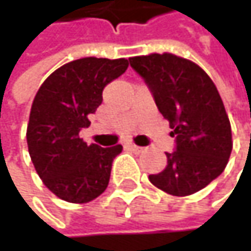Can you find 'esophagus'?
<instances>
[{"label":"esophagus","instance_id":"34e87169","mask_svg":"<svg viewBox=\"0 0 251 251\" xmlns=\"http://www.w3.org/2000/svg\"><path fill=\"white\" fill-rule=\"evenodd\" d=\"M126 147H127L129 150L135 151V152H141V151H142V147H138V145H135V144H132V142H127Z\"/></svg>","mask_w":251,"mask_h":251}]
</instances>
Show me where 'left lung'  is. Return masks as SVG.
<instances>
[{
  "label": "left lung",
  "mask_w": 251,
  "mask_h": 251,
  "mask_svg": "<svg viewBox=\"0 0 251 251\" xmlns=\"http://www.w3.org/2000/svg\"><path fill=\"white\" fill-rule=\"evenodd\" d=\"M129 64L144 78L176 138V151L166 152V169L150 175V181L173 196L199 192L224 172L232 150L215 84L199 65L173 53L133 56Z\"/></svg>",
  "instance_id": "left-lung-1"
}]
</instances>
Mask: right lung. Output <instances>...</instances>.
Here are the masks:
<instances>
[{"label":"right lung","mask_w":251,"mask_h":251,"mask_svg":"<svg viewBox=\"0 0 251 251\" xmlns=\"http://www.w3.org/2000/svg\"><path fill=\"white\" fill-rule=\"evenodd\" d=\"M127 59L81 58L53 71L31 104L27 147L45 186L59 199L87 203L100 196L122 145H87L79 130L103 101L104 87L127 70Z\"/></svg>","instance_id":"add662e5"}]
</instances>
